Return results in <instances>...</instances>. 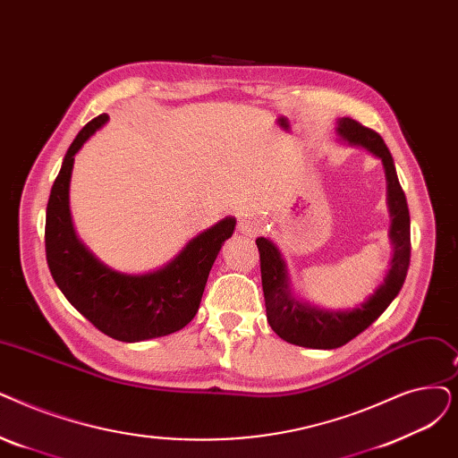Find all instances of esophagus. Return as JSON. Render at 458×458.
I'll return each mask as SVG.
<instances>
[{"label": "esophagus", "mask_w": 458, "mask_h": 458, "mask_svg": "<svg viewBox=\"0 0 458 458\" xmlns=\"http://www.w3.org/2000/svg\"><path fill=\"white\" fill-rule=\"evenodd\" d=\"M237 230H240V233H245V235H254L256 225H254V221H250V218L245 215V216H242L240 225H237Z\"/></svg>", "instance_id": "1"}]
</instances>
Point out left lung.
<instances>
[{
  "label": "left lung",
  "mask_w": 458,
  "mask_h": 458,
  "mask_svg": "<svg viewBox=\"0 0 458 458\" xmlns=\"http://www.w3.org/2000/svg\"><path fill=\"white\" fill-rule=\"evenodd\" d=\"M336 134L352 146H361L377 158H382L387 180V206L391 213L389 237L393 243V258L384 283L374 290L367 301L352 310H324L307 301L295 300L290 290L286 262L281 250L266 237H258L256 245L260 250L262 288L266 300L267 322L283 341L316 348L333 350L344 346L357 335L363 333L380 314L391 305L401 292L410 266V211L404 191L396 177L393 157L376 131L363 127L352 117H341Z\"/></svg>",
  "instance_id": "left-lung-1"
}]
</instances>
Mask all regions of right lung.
<instances>
[{
    "label": "right lung",
    "instance_id": "obj_1",
    "mask_svg": "<svg viewBox=\"0 0 458 458\" xmlns=\"http://www.w3.org/2000/svg\"><path fill=\"white\" fill-rule=\"evenodd\" d=\"M106 122V114L91 119L67 149L47 206V262L57 288L98 331L122 343H140L180 331L192 320L235 218L226 216L192 237L157 271L127 275L98 262L74 232L69 185L74 155Z\"/></svg>",
    "mask_w": 458,
    "mask_h": 458
}]
</instances>
